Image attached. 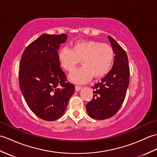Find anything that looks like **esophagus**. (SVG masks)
Returning a JSON list of instances; mask_svg holds the SVG:
<instances>
[{
    "instance_id": "34e87169",
    "label": "esophagus",
    "mask_w": 157,
    "mask_h": 157,
    "mask_svg": "<svg viewBox=\"0 0 157 157\" xmlns=\"http://www.w3.org/2000/svg\"><path fill=\"white\" fill-rule=\"evenodd\" d=\"M82 86H75V91H79L80 90L82 89Z\"/></svg>"
}]
</instances>
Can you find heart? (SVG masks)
I'll return each instance as SVG.
<instances>
[{
  "instance_id": "1",
  "label": "heart",
  "mask_w": 157,
  "mask_h": 157,
  "mask_svg": "<svg viewBox=\"0 0 157 157\" xmlns=\"http://www.w3.org/2000/svg\"><path fill=\"white\" fill-rule=\"evenodd\" d=\"M115 52L107 43L96 40L75 42L72 49L63 47L59 52V60L61 67L67 71H72L80 61L83 66L69 75L75 83H86L94 76L100 78L105 76L111 69Z\"/></svg>"
}]
</instances>
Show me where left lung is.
<instances>
[{
	"label": "left lung",
	"instance_id": "left-lung-1",
	"mask_svg": "<svg viewBox=\"0 0 157 157\" xmlns=\"http://www.w3.org/2000/svg\"><path fill=\"white\" fill-rule=\"evenodd\" d=\"M115 52L112 69L92 86L94 95L86 104V109L92 118L97 120L109 119L121 108L126 96L129 82V67L125 51L111 36H108Z\"/></svg>",
	"mask_w": 157,
	"mask_h": 157
}]
</instances>
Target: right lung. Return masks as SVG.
Returning a JSON list of instances; mask_svg holds the SVG:
<instances>
[{"mask_svg":"<svg viewBox=\"0 0 157 157\" xmlns=\"http://www.w3.org/2000/svg\"><path fill=\"white\" fill-rule=\"evenodd\" d=\"M66 39L65 34H42L25 48L20 60L22 94L31 111L46 121L61 117L75 92L59 60L58 49Z\"/></svg>","mask_w":157,"mask_h":157,"instance_id":"obj_1","label":"right lung"}]
</instances>
